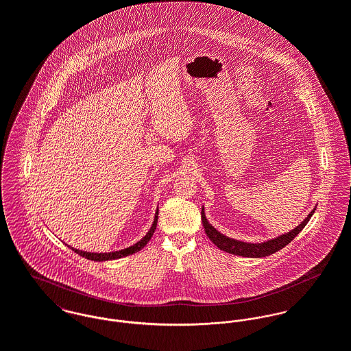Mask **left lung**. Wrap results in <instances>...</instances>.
I'll return each instance as SVG.
<instances>
[{"label": "left lung", "instance_id": "obj_1", "mask_svg": "<svg viewBox=\"0 0 351 351\" xmlns=\"http://www.w3.org/2000/svg\"><path fill=\"white\" fill-rule=\"evenodd\" d=\"M315 209L302 220L300 226H298L295 230L289 231L288 234H284L276 239L263 242V243H246V242H241V241H235L231 239L223 234H220L217 230H215L206 220L205 213H204V206L201 210V220H202V226L205 230L206 237L220 249V250L234 254V255H241V256H247V258H261V256H267L273 252H277L281 249H284L287 245H289L299 234L301 230L306 226V223L309 221L311 216L313 215Z\"/></svg>", "mask_w": 351, "mask_h": 351}]
</instances>
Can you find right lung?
<instances>
[{
    "label": "right lung",
    "instance_id": "1",
    "mask_svg": "<svg viewBox=\"0 0 351 351\" xmlns=\"http://www.w3.org/2000/svg\"><path fill=\"white\" fill-rule=\"evenodd\" d=\"M156 223H158V209L155 212V217H154V223L151 226L150 231L145 235V238H142L138 243H135L134 246L131 247H127L124 250L113 251V252H88V251L77 250L74 247H70L71 250L75 251L77 254H80L81 256L86 258V259H90V261H96V262H102V261H109V259H117V258H123V256H127V255H131L134 252H138V251L142 250L151 239V237L154 235V231L156 230Z\"/></svg>",
    "mask_w": 351,
    "mask_h": 351
}]
</instances>
